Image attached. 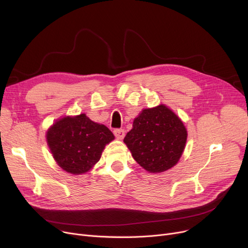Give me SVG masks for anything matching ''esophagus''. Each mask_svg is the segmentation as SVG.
I'll use <instances>...</instances> for the list:
<instances>
[{
  "mask_svg": "<svg viewBox=\"0 0 248 248\" xmlns=\"http://www.w3.org/2000/svg\"><path fill=\"white\" fill-rule=\"evenodd\" d=\"M113 133L117 139H123L125 136V131L123 129H115L113 131Z\"/></svg>",
  "mask_w": 248,
  "mask_h": 248,
  "instance_id": "esophagus-1",
  "label": "esophagus"
}]
</instances>
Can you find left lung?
I'll use <instances>...</instances> for the list:
<instances>
[{"mask_svg": "<svg viewBox=\"0 0 248 248\" xmlns=\"http://www.w3.org/2000/svg\"><path fill=\"white\" fill-rule=\"evenodd\" d=\"M186 140L187 131L180 118L165 105H159L142 110L124 143L140 166L160 173L179 161Z\"/></svg>", "mask_w": 248, "mask_h": 248, "instance_id": "1", "label": "left lung"}]
</instances>
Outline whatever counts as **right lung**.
Returning a JSON list of instances; mask_svg holds the SVG:
<instances>
[{"label":"right lung","mask_w":248,"mask_h":248,"mask_svg":"<svg viewBox=\"0 0 248 248\" xmlns=\"http://www.w3.org/2000/svg\"><path fill=\"white\" fill-rule=\"evenodd\" d=\"M46 137L57 164L75 175L89 171L100 160L105 145L115 138L105 125L93 122L85 114L56 121Z\"/></svg>","instance_id":"1"}]
</instances>
